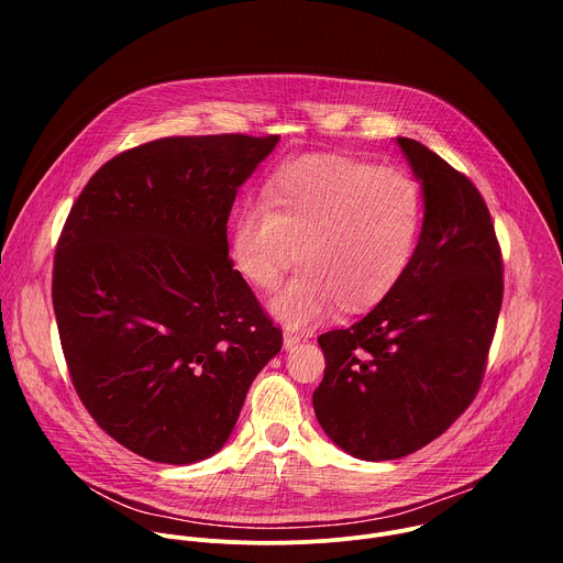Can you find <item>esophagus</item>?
I'll return each instance as SVG.
<instances>
[{
  "mask_svg": "<svg viewBox=\"0 0 563 563\" xmlns=\"http://www.w3.org/2000/svg\"><path fill=\"white\" fill-rule=\"evenodd\" d=\"M298 343H300V334H294V332H285V334H283V345H285V350H294Z\"/></svg>",
  "mask_w": 563,
  "mask_h": 563,
  "instance_id": "obj_1",
  "label": "esophagus"
}]
</instances>
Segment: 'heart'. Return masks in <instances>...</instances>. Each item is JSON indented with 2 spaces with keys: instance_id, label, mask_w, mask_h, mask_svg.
<instances>
[{
  "instance_id": "heart-1",
  "label": "heart",
  "mask_w": 563,
  "mask_h": 563,
  "mask_svg": "<svg viewBox=\"0 0 563 563\" xmlns=\"http://www.w3.org/2000/svg\"><path fill=\"white\" fill-rule=\"evenodd\" d=\"M421 224L423 196L408 172L350 155H309L272 174L263 202L235 211L229 258L245 283L269 289L296 247L300 267L269 309L300 328L336 302L363 311L385 298L412 263Z\"/></svg>"
}]
</instances>
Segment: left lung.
<instances>
[{
  "mask_svg": "<svg viewBox=\"0 0 563 563\" xmlns=\"http://www.w3.org/2000/svg\"><path fill=\"white\" fill-rule=\"evenodd\" d=\"M396 142L423 191L417 252L369 313L318 336L328 365L311 396L320 428L363 461L412 454L467 410L504 298L501 250L484 198L426 144Z\"/></svg>",
  "mask_w": 563,
  "mask_h": 563,
  "instance_id": "obj_1",
  "label": "left lung"
}]
</instances>
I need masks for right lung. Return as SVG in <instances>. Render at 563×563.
Wrapping results in <instances>:
<instances>
[{"instance_id":"obj_1","label":"right lung","mask_w":563,"mask_h":563,"mask_svg":"<svg viewBox=\"0 0 563 563\" xmlns=\"http://www.w3.org/2000/svg\"><path fill=\"white\" fill-rule=\"evenodd\" d=\"M278 135L129 148L62 229L53 309L77 396L126 450L187 465L229 439L283 332L229 258L227 220Z\"/></svg>"}]
</instances>
